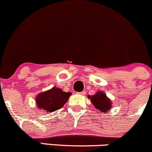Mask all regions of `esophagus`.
<instances>
[{"label":"esophagus","instance_id":"esophagus-1","mask_svg":"<svg viewBox=\"0 0 152 152\" xmlns=\"http://www.w3.org/2000/svg\"><path fill=\"white\" fill-rule=\"evenodd\" d=\"M78 94H81V95H85V94H86V91H83L79 92V93H78Z\"/></svg>","mask_w":152,"mask_h":152}]
</instances>
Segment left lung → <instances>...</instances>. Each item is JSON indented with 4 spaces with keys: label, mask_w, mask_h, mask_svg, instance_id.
Returning a JSON list of instances; mask_svg holds the SVG:
<instances>
[{
    "label": "left lung",
    "mask_w": 152,
    "mask_h": 152,
    "mask_svg": "<svg viewBox=\"0 0 152 152\" xmlns=\"http://www.w3.org/2000/svg\"><path fill=\"white\" fill-rule=\"evenodd\" d=\"M88 99L94 104V107L99 113H107L112 108L111 99L106 96V94L102 91H98L94 95L88 96Z\"/></svg>",
    "instance_id": "1"
}]
</instances>
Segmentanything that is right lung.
<instances>
[{
  "mask_svg": "<svg viewBox=\"0 0 152 152\" xmlns=\"http://www.w3.org/2000/svg\"><path fill=\"white\" fill-rule=\"evenodd\" d=\"M71 95V92H65L61 88L53 86L36 96V107L44 112H53L62 108Z\"/></svg>",
  "mask_w": 152,
  "mask_h": 152,
  "instance_id": "right-lung-1",
  "label": "right lung"
}]
</instances>
